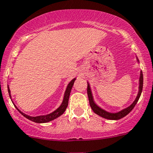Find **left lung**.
Masks as SVG:
<instances>
[{
  "instance_id": "left-lung-1",
  "label": "left lung",
  "mask_w": 153,
  "mask_h": 153,
  "mask_svg": "<svg viewBox=\"0 0 153 153\" xmlns=\"http://www.w3.org/2000/svg\"><path fill=\"white\" fill-rule=\"evenodd\" d=\"M137 61H138V60H137ZM143 73H142V72H140V78H139V91H138V93H137V97H136L135 100L134 101V102H133L130 106H128V108H125V109L122 110V111H119V112L109 113L108 112V111H105V110L102 109L101 108H99V107L95 103L94 100H93V95H92L91 90H90V84H89V83L87 82V95H88L89 102H90V107H91L92 110H93V112H94L95 114H98L99 116L105 118V119L112 120H117L122 119L123 117L126 116L127 114H128L131 111H132V109L134 108L136 104H137L138 99H140V96L142 93V90H143Z\"/></svg>"
}]
</instances>
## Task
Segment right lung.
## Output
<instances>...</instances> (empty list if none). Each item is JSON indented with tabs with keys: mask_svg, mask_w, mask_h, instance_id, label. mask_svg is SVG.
I'll list each match as a JSON object with an SVG mask.
<instances>
[{
	"mask_svg": "<svg viewBox=\"0 0 153 153\" xmlns=\"http://www.w3.org/2000/svg\"><path fill=\"white\" fill-rule=\"evenodd\" d=\"M75 79H76V78H74V79H72V81H71L69 83L67 87H66V91H65L64 97H63V102H62V104L60 105V106L59 107V108H57V110H55L54 112L51 113V114H47V115H44V116L30 117V116H28V115H27V114H24V113H22V111H21L20 110L18 109L17 107L16 106V109H17L18 111H19V112H20L21 114H22V115L25 117H26L27 119L33 121V122L38 123H48V122H50V121L56 119V118H57L58 117H60V115H62V114H63V113L65 112L66 108H67L68 103H69V95H70L71 90H72V86H73L74 82H75ZM7 88H8L9 95H10V99H11V95H10V87H9V86H7Z\"/></svg>",
	"mask_w": 153,
	"mask_h": 153,
	"instance_id": "add662e5",
	"label": "right lung"
}]
</instances>
